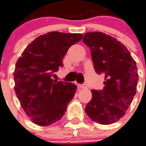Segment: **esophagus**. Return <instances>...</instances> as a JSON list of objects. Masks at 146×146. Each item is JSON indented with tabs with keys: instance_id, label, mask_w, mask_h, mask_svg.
<instances>
[{
	"instance_id": "1",
	"label": "esophagus",
	"mask_w": 146,
	"mask_h": 146,
	"mask_svg": "<svg viewBox=\"0 0 146 146\" xmlns=\"http://www.w3.org/2000/svg\"><path fill=\"white\" fill-rule=\"evenodd\" d=\"M79 88H87V85L83 84V85H79Z\"/></svg>"
}]
</instances>
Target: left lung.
<instances>
[{
	"mask_svg": "<svg viewBox=\"0 0 146 146\" xmlns=\"http://www.w3.org/2000/svg\"><path fill=\"white\" fill-rule=\"evenodd\" d=\"M82 40L91 49L95 71L105 76L104 89L92 90L85 112L97 123L112 124L125 115L136 94L139 79L136 62L126 46L104 33L88 32Z\"/></svg>",
	"mask_w": 146,
	"mask_h": 146,
	"instance_id": "left-lung-1",
	"label": "left lung"
}]
</instances>
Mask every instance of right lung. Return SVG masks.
Wrapping results in <instances>:
<instances>
[{
	"instance_id": "obj_1",
	"label": "right lung",
	"mask_w": 146,
	"mask_h": 146,
	"mask_svg": "<svg viewBox=\"0 0 146 146\" xmlns=\"http://www.w3.org/2000/svg\"><path fill=\"white\" fill-rule=\"evenodd\" d=\"M82 38L81 34L48 32L32 41L18 59L14 89L22 108L35 124L48 126L60 120L75 95L76 85L52 77L63 66L70 47Z\"/></svg>"
}]
</instances>
